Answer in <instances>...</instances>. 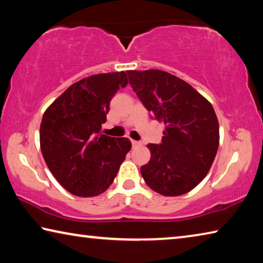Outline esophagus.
Listing matches in <instances>:
<instances>
[{
  "label": "esophagus",
  "mask_w": 263,
  "mask_h": 263,
  "mask_svg": "<svg viewBox=\"0 0 263 263\" xmlns=\"http://www.w3.org/2000/svg\"><path fill=\"white\" fill-rule=\"evenodd\" d=\"M131 142H132L133 147H138V146H140L142 144V142L139 140H131Z\"/></svg>",
  "instance_id": "obj_1"
}]
</instances>
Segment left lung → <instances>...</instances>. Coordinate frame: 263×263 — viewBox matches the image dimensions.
I'll return each mask as SVG.
<instances>
[{
  "mask_svg": "<svg viewBox=\"0 0 263 263\" xmlns=\"http://www.w3.org/2000/svg\"><path fill=\"white\" fill-rule=\"evenodd\" d=\"M127 77L151 118L166 125L161 144L147 145L151 160L140 168L146 184L163 196L189 193L216 157L219 125L215 110L189 83L163 70H127Z\"/></svg>",
  "mask_w": 263,
  "mask_h": 263,
  "instance_id": "1",
  "label": "left lung"
}]
</instances>
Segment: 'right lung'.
<instances>
[{
	"label": "right lung",
	"instance_id": "add662e5",
	"mask_svg": "<svg viewBox=\"0 0 263 263\" xmlns=\"http://www.w3.org/2000/svg\"><path fill=\"white\" fill-rule=\"evenodd\" d=\"M126 84L125 72L91 75L72 84L44 114L43 157L70 194L92 197L103 193L131 149L127 138L101 135L111 99Z\"/></svg>",
	"mask_w": 263,
	"mask_h": 263
}]
</instances>
